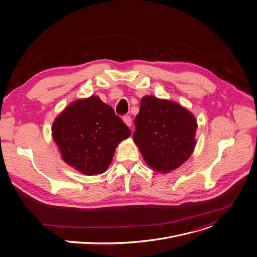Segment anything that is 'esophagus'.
<instances>
[{
    "mask_svg": "<svg viewBox=\"0 0 257 257\" xmlns=\"http://www.w3.org/2000/svg\"><path fill=\"white\" fill-rule=\"evenodd\" d=\"M123 121H124V123L128 126V127H131V125H132V120H131V118L129 115H125L124 118H123Z\"/></svg>",
    "mask_w": 257,
    "mask_h": 257,
    "instance_id": "esophagus-1",
    "label": "esophagus"
}]
</instances>
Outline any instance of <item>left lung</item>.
I'll use <instances>...</instances> for the list:
<instances>
[{
	"instance_id": "1",
	"label": "left lung",
	"mask_w": 257,
	"mask_h": 257,
	"mask_svg": "<svg viewBox=\"0 0 257 257\" xmlns=\"http://www.w3.org/2000/svg\"><path fill=\"white\" fill-rule=\"evenodd\" d=\"M134 124L133 141L153 170L169 173L192 156L198 124L179 103L147 95Z\"/></svg>"
}]
</instances>
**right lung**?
Masks as SVG:
<instances>
[{
	"mask_svg": "<svg viewBox=\"0 0 257 257\" xmlns=\"http://www.w3.org/2000/svg\"><path fill=\"white\" fill-rule=\"evenodd\" d=\"M51 130L61 159L89 176L103 173L116 147L131 135L112 107L98 96L68 104L56 116Z\"/></svg>",
	"mask_w": 257,
	"mask_h": 257,
	"instance_id": "1",
	"label": "right lung"
}]
</instances>
